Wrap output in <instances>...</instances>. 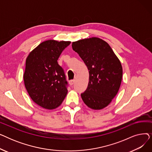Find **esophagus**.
<instances>
[{
	"label": "esophagus",
	"instance_id": "1",
	"mask_svg": "<svg viewBox=\"0 0 152 152\" xmlns=\"http://www.w3.org/2000/svg\"><path fill=\"white\" fill-rule=\"evenodd\" d=\"M75 83V80H71V81H69V85H70V86L73 85Z\"/></svg>",
	"mask_w": 152,
	"mask_h": 152
}]
</instances>
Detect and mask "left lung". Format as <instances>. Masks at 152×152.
Wrapping results in <instances>:
<instances>
[{
	"label": "left lung",
	"mask_w": 152,
	"mask_h": 152,
	"mask_svg": "<svg viewBox=\"0 0 152 152\" xmlns=\"http://www.w3.org/2000/svg\"><path fill=\"white\" fill-rule=\"evenodd\" d=\"M72 47L89 71L88 86L81 94L83 102L93 110L104 108L120 87L123 76L120 61L109 44L98 37L73 42Z\"/></svg>",
	"instance_id": "8db88e82"
}]
</instances>
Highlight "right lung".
<instances>
[{
  "mask_svg": "<svg viewBox=\"0 0 152 152\" xmlns=\"http://www.w3.org/2000/svg\"><path fill=\"white\" fill-rule=\"evenodd\" d=\"M70 41L48 40L30 52L26 60L24 83L31 99L44 108L59 107L68 93V82L57 60Z\"/></svg>",
  "mask_w": 152,
  "mask_h": 152,
  "instance_id": "right-lung-1",
  "label": "right lung"
}]
</instances>
